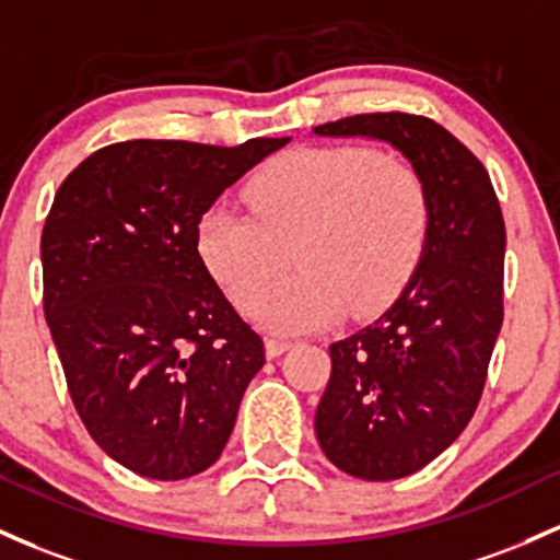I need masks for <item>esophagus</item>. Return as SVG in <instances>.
<instances>
[{
  "label": "esophagus",
  "mask_w": 560,
  "mask_h": 560,
  "mask_svg": "<svg viewBox=\"0 0 560 560\" xmlns=\"http://www.w3.org/2000/svg\"><path fill=\"white\" fill-rule=\"evenodd\" d=\"M290 346H292V342L279 340V337H268V340H266L268 359H276V355H281V353H284V350H290Z\"/></svg>",
  "instance_id": "1"
}]
</instances>
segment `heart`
Instances as JSON below:
<instances>
[{"label":"heart","mask_w":560,"mask_h":560,"mask_svg":"<svg viewBox=\"0 0 560 560\" xmlns=\"http://www.w3.org/2000/svg\"><path fill=\"white\" fill-rule=\"evenodd\" d=\"M247 199L255 214L229 205L201 214L196 249L238 308L255 305L257 322L284 335L329 327L346 308H383L425 249V180L364 145L281 153L252 177ZM290 248L301 270L269 291Z\"/></svg>","instance_id":"heart-1"}]
</instances>
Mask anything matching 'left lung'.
Instances as JSON below:
<instances>
[{"mask_svg":"<svg viewBox=\"0 0 560 560\" xmlns=\"http://www.w3.org/2000/svg\"><path fill=\"white\" fill-rule=\"evenodd\" d=\"M313 132L388 143L428 188L415 273L370 327L331 342V377L316 409V439L331 465L393 481L450 450L478 407L502 327L505 223L489 172L433 119L359 114Z\"/></svg>","mask_w":560,"mask_h":560,"instance_id":"1","label":"left lung"}]
</instances>
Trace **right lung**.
Listing matches in <instances>:
<instances>
[{
  "label": "right lung",
  "mask_w": 560,
  "mask_h": 560,
  "mask_svg": "<svg viewBox=\"0 0 560 560\" xmlns=\"http://www.w3.org/2000/svg\"><path fill=\"white\" fill-rule=\"evenodd\" d=\"M287 143L127 140L55 194L42 231L47 327L90 435L138 476L180 481L218 463L266 364L260 335L201 260L196 225Z\"/></svg>",
  "instance_id": "1"
}]
</instances>
